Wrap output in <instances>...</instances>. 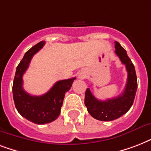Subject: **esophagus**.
Masks as SVG:
<instances>
[{
	"mask_svg": "<svg viewBox=\"0 0 151 151\" xmlns=\"http://www.w3.org/2000/svg\"><path fill=\"white\" fill-rule=\"evenodd\" d=\"M85 74L84 73H79V75H78V78H81V79H84V78H85Z\"/></svg>",
	"mask_w": 151,
	"mask_h": 151,
	"instance_id": "34e87169",
	"label": "esophagus"
}]
</instances>
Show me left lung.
<instances>
[{
  "instance_id": "obj_1",
  "label": "left lung",
  "mask_w": 151,
  "mask_h": 151,
  "mask_svg": "<svg viewBox=\"0 0 151 151\" xmlns=\"http://www.w3.org/2000/svg\"><path fill=\"white\" fill-rule=\"evenodd\" d=\"M115 53L121 61L125 65L128 72L127 83L124 92L116 98L102 101L97 99L92 95L89 88L85 92V104L92 117L95 119L110 122L117 119L124 115L133 104L137 90V78L133 63L127 55L126 50L122 48L117 41H115Z\"/></svg>"
}]
</instances>
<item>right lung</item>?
I'll return each instance as SVG.
<instances>
[{
	"label": "right lung",
	"mask_w": 151,
	"mask_h": 151,
	"mask_svg": "<svg viewBox=\"0 0 151 151\" xmlns=\"http://www.w3.org/2000/svg\"><path fill=\"white\" fill-rule=\"evenodd\" d=\"M45 42H39L25 53L18 65L13 81V99L18 112L26 119L37 124L50 123L59 117L65 93L70 89L76 78L57 81L47 93L36 96L28 94L22 87V76L29 67L34 54L38 52Z\"/></svg>",
	"instance_id": "add662e5"
}]
</instances>
